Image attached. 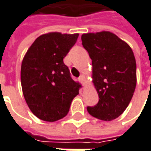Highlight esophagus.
Instances as JSON below:
<instances>
[{
	"mask_svg": "<svg viewBox=\"0 0 151 151\" xmlns=\"http://www.w3.org/2000/svg\"><path fill=\"white\" fill-rule=\"evenodd\" d=\"M78 80H79V82L84 86L85 85V80H86V78H85V76L84 75H81L79 78H78Z\"/></svg>",
	"mask_w": 151,
	"mask_h": 151,
	"instance_id": "34e87169",
	"label": "esophagus"
}]
</instances>
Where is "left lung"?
I'll return each mask as SVG.
<instances>
[{
  "label": "left lung",
  "instance_id": "left-lung-1",
  "mask_svg": "<svg viewBox=\"0 0 151 151\" xmlns=\"http://www.w3.org/2000/svg\"><path fill=\"white\" fill-rule=\"evenodd\" d=\"M81 40L91 59L92 81L99 99L87 111L96 118L111 121L125 111L135 91L134 53L126 42L111 32L84 34Z\"/></svg>",
  "mask_w": 151,
  "mask_h": 151
}]
</instances>
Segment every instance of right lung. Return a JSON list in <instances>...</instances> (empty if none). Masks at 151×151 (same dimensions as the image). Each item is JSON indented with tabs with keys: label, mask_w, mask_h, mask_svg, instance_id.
I'll return each mask as SVG.
<instances>
[{
	"label": "right lung",
	"mask_w": 151,
	"mask_h": 151,
	"mask_svg": "<svg viewBox=\"0 0 151 151\" xmlns=\"http://www.w3.org/2000/svg\"><path fill=\"white\" fill-rule=\"evenodd\" d=\"M78 34L40 35L22 60L21 87L25 100L37 117L54 122L67 115L81 87L70 74L63 59L74 46Z\"/></svg>",
	"instance_id": "1"
}]
</instances>
